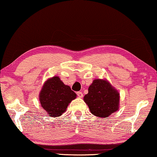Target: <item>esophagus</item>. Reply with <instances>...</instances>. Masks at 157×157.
<instances>
[{
	"instance_id": "esophagus-1",
	"label": "esophagus",
	"mask_w": 157,
	"mask_h": 157,
	"mask_svg": "<svg viewBox=\"0 0 157 157\" xmlns=\"http://www.w3.org/2000/svg\"><path fill=\"white\" fill-rule=\"evenodd\" d=\"M76 94H77V96H78L79 98H82V97H83V94H82V92L78 91V92H77V93H76Z\"/></svg>"
}]
</instances>
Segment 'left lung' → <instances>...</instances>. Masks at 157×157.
I'll list each match as a JSON object with an SVG mask.
<instances>
[{"label": "left lung", "instance_id": "left-lung-1", "mask_svg": "<svg viewBox=\"0 0 157 157\" xmlns=\"http://www.w3.org/2000/svg\"><path fill=\"white\" fill-rule=\"evenodd\" d=\"M92 114L105 118L119 109V94L106 80L95 79L84 96Z\"/></svg>", "mask_w": 157, "mask_h": 157}]
</instances>
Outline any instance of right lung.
<instances>
[{
    "mask_svg": "<svg viewBox=\"0 0 157 157\" xmlns=\"http://www.w3.org/2000/svg\"><path fill=\"white\" fill-rule=\"evenodd\" d=\"M39 97L41 106L49 116L58 117L65 112L68 104L76 98V94L59 77L54 76L45 83Z\"/></svg>",
    "mask_w": 157,
    "mask_h": 157,
    "instance_id": "right-lung-1",
    "label": "right lung"
}]
</instances>
